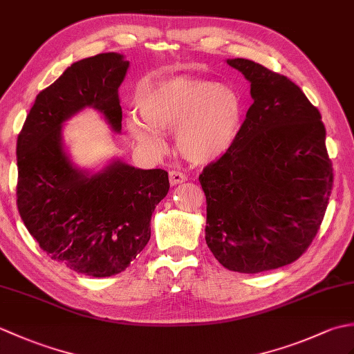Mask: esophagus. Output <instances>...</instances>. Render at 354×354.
Listing matches in <instances>:
<instances>
[{"label": "esophagus", "mask_w": 354, "mask_h": 354, "mask_svg": "<svg viewBox=\"0 0 354 354\" xmlns=\"http://www.w3.org/2000/svg\"><path fill=\"white\" fill-rule=\"evenodd\" d=\"M169 181H170V185H178L181 183H185L187 181V176L184 175L183 171L179 170H170L169 171Z\"/></svg>", "instance_id": "34e87169"}]
</instances>
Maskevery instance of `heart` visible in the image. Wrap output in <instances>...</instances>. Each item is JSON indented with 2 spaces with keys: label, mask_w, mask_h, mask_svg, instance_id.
<instances>
[{
  "label": "heart",
  "mask_w": 354,
  "mask_h": 354,
  "mask_svg": "<svg viewBox=\"0 0 354 354\" xmlns=\"http://www.w3.org/2000/svg\"><path fill=\"white\" fill-rule=\"evenodd\" d=\"M137 109L142 118L127 120V131L146 149L160 152V132L176 129L178 152L196 165L214 162L237 138L242 103L230 86L198 77L158 80L140 89Z\"/></svg>",
  "instance_id": "heart-1"
}]
</instances>
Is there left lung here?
<instances>
[{
    "label": "left lung",
    "instance_id": "1",
    "mask_svg": "<svg viewBox=\"0 0 354 354\" xmlns=\"http://www.w3.org/2000/svg\"><path fill=\"white\" fill-rule=\"evenodd\" d=\"M227 64L250 80L254 103L234 145L205 165V240L234 272L257 274L301 257L333 187L319 111L298 85L250 59Z\"/></svg>",
    "mask_w": 354,
    "mask_h": 354
}]
</instances>
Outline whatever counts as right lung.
Segmentation results:
<instances>
[{"instance_id": "right-lung-1", "label": "right lung", "mask_w": 354, "mask_h": 354, "mask_svg": "<svg viewBox=\"0 0 354 354\" xmlns=\"http://www.w3.org/2000/svg\"><path fill=\"white\" fill-rule=\"evenodd\" d=\"M127 66L118 53L68 66L36 95L17 141L22 222L51 260L89 277L120 274L145 250L150 217L170 187L165 170L120 161L84 175L62 149V123L86 106L99 109L112 129L122 131L118 88Z\"/></svg>"}]
</instances>
